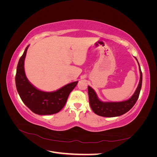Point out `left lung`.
Segmentation results:
<instances>
[{
    "mask_svg": "<svg viewBox=\"0 0 157 157\" xmlns=\"http://www.w3.org/2000/svg\"><path fill=\"white\" fill-rule=\"evenodd\" d=\"M136 60L137 61V59ZM137 63H138V61H137ZM138 65L140 73V82L133 96L126 101L120 102L101 101L98 99L96 92L91 87L88 86V91L89 103L94 113H96V115L99 116L104 117H115L124 115V113L130 110L133 106L135 105L137 99L139 98L142 85V73L139 63Z\"/></svg>",
    "mask_w": 157,
    "mask_h": 157,
    "instance_id": "left-lung-1",
    "label": "left lung"
}]
</instances>
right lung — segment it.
Returning <instances> with one entry per match:
<instances>
[{
    "mask_svg": "<svg viewBox=\"0 0 157 157\" xmlns=\"http://www.w3.org/2000/svg\"><path fill=\"white\" fill-rule=\"evenodd\" d=\"M29 46L21 56L17 66L16 85L22 101L37 115H48L58 113L65 105L69 94L78 81L65 85L55 92H46L38 90L29 82L24 70V60Z\"/></svg>",
    "mask_w": 157,
    "mask_h": 157,
    "instance_id": "right-lung-1",
    "label": "right lung"
}]
</instances>
